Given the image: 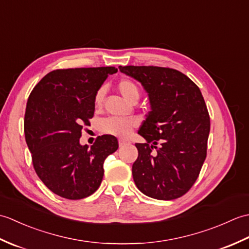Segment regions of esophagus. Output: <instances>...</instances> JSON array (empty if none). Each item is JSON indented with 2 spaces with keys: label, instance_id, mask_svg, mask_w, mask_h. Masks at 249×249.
Masks as SVG:
<instances>
[{
  "label": "esophagus",
  "instance_id": "34e87169",
  "mask_svg": "<svg viewBox=\"0 0 249 249\" xmlns=\"http://www.w3.org/2000/svg\"><path fill=\"white\" fill-rule=\"evenodd\" d=\"M129 142L127 141V140H119V144H120V146H124V145H126V144H128Z\"/></svg>",
  "mask_w": 249,
  "mask_h": 249
}]
</instances>
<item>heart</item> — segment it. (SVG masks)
Listing matches in <instances>:
<instances>
[{
    "label": "heart",
    "mask_w": 249,
    "mask_h": 249,
    "mask_svg": "<svg viewBox=\"0 0 249 249\" xmlns=\"http://www.w3.org/2000/svg\"><path fill=\"white\" fill-rule=\"evenodd\" d=\"M118 91L126 100L130 103H136L139 99L140 91L137 84L129 80V79H122L118 83ZM105 95V89L100 88L97 89L96 94L94 97V104L96 107H99L103 103ZM136 121L129 120V119H120L114 118V116H110V118L104 119L100 122L99 128L102 133L106 135L120 137V138H124L127 137L130 131L136 127Z\"/></svg>",
    "instance_id": "b5f03b06"
}]
</instances>
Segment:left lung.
<instances>
[{
    "mask_svg": "<svg viewBox=\"0 0 249 249\" xmlns=\"http://www.w3.org/2000/svg\"><path fill=\"white\" fill-rule=\"evenodd\" d=\"M119 68L141 82L152 109L138 131L146 142L136 143L135 184L154 199L182 197L197 181L206 157L210 115L202 94L186 75L173 68Z\"/></svg>",
    "mask_w": 249,
    "mask_h": 249,
    "instance_id": "left-lung-1",
    "label": "left lung"
}]
</instances>
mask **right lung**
I'll return each mask as SVG.
<instances>
[{
	"mask_svg": "<svg viewBox=\"0 0 249 249\" xmlns=\"http://www.w3.org/2000/svg\"><path fill=\"white\" fill-rule=\"evenodd\" d=\"M116 71L112 66L55 70L32 89L25 141L36 174L60 197L79 200L96 192L105 160L118 150V139L110 135L97 137L91 147L79 142L94 115L95 94Z\"/></svg>",
	"mask_w": 249,
	"mask_h": 249,
	"instance_id": "add662e5",
	"label": "right lung"
}]
</instances>
